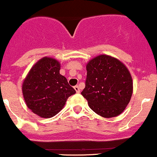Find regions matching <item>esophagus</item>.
<instances>
[{"label":"esophagus","instance_id":"34e87169","mask_svg":"<svg viewBox=\"0 0 157 157\" xmlns=\"http://www.w3.org/2000/svg\"><path fill=\"white\" fill-rule=\"evenodd\" d=\"M74 88H75V91H76L77 93H79V92H80V89H79V87H78V85H75V86L74 87Z\"/></svg>","mask_w":157,"mask_h":157}]
</instances>
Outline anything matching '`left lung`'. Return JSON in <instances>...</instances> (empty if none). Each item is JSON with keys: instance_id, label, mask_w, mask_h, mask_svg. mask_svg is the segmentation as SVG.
I'll list each match as a JSON object with an SVG mask.
<instances>
[{"instance_id": "obj_1", "label": "left lung", "mask_w": 157, "mask_h": 157, "mask_svg": "<svg viewBox=\"0 0 157 157\" xmlns=\"http://www.w3.org/2000/svg\"><path fill=\"white\" fill-rule=\"evenodd\" d=\"M85 88L81 94L91 109L104 117L121 114L133 93L131 75L126 66L117 59L101 55L86 66Z\"/></svg>"}]
</instances>
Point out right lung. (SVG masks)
<instances>
[{
	"label": "right lung",
	"mask_w": 157,
	"mask_h": 157,
	"mask_svg": "<svg viewBox=\"0 0 157 157\" xmlns=\"http://www.w3.org/2000/svg\"><path fill=\"white\" fill-rule=\"evenodd\" d=\"M57 60L44 57L32 67L23 83L22 91L28 108L41 117H52L64 107L75 90L59 74Z\"/></svg>",
	"instance_id": "add662e5"
}]
</instances>
